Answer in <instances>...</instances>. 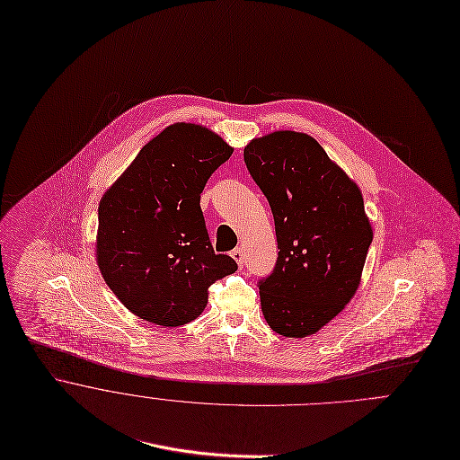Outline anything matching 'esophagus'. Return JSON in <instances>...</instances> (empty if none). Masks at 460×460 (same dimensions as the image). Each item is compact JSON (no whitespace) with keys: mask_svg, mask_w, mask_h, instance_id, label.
<instances>
[{"mask_svg":"<svg viewBox=\"0 0 460 460\" xmlns=\"http://www.w3.org/2000/svg\"><path fill=\"white\" fill-rule=\"evenodd\" d=\"M231 256L234 258V261L238 263V267H243V249H242V247H236V249L231 252Z\"/></svg>","mask_w":460,"mask_h":460,"instance_id":"1","label":"esophagus"}]
</instances>
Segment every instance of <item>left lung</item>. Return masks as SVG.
<instances>
[{
	"label": "left lung",
	"instance_id": "1",
	"mask_svg": "<svg viewBox=\"0 0 460 460\" xmlns=\"http://www.w3.org/2000/svg\"><path fill=\"white\" fill-rule=\"evenodd\" d=\"M243 160L276 224V267L258 282L265 320L280 336H311L359 286L373 240L361 190L304 133L256 138Z\"/></svg>",
	"mask_w": 460,
	"mask_h": 460
}]
</instances>
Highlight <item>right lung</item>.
<instances>
[{
  "label": "right lung",
  "instance_id": "obj_1",
  "mask_svg": "<svg viewBox=\"0 0 460 460\" xmlns=\"http://www.w3.org/2000/svg\"><path fill=\"white\" fill-rule=\"evenodd\" d=\"M231 155L206 128L169 126L101 199L97 263L137 316L184 325L206 307L209 286L238 270L231 256L213 251L200 209L204 186Z\"/></svg>",
  "mask_w": 460,
  "mask_h": 460
}]
</instances>
